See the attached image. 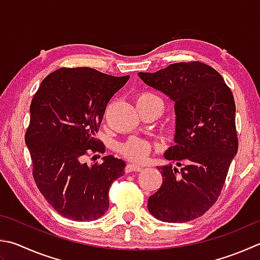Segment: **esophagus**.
Segmentation results:
<instances>
[{"label": "esophagus", "mask_w": 260, "mask_h": 260, "mask_svg": "<svg viewBox=\"0 0 260 260\" xmlns=\"http://www.w3.org/2000/svg\"><path fill=\"white\" fill-rule=\"evenodd\" d=\"M125 171H126L127 173H131V172H141V171H142V167L138 166V165H135V164L128 162V164L126 165Z\"/></svg>", "instance_id": "obj_1"}]
</instances>
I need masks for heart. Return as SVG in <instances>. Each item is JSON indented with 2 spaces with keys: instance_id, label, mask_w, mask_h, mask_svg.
<instances>
[{
  "instance_id": "obj_1",
  "label": "heart",
  "mask_w": 260,
  "mask_h": 260,
  "mask_svg": "<svg viewBox=\"0 0 260 260\" xmlns=\"http://www.w3.org/2000/svg\"><path fill=\"white\" fill-rule=\"evenodd\" d=\"M138 107H153V106H161L162 101L159 96L151 92H143L136 99ZM154 149V145L148 140L138 138V136H132L127 139L125 142L118 145V151L119 153L124 155L125 158L132 161L141 162L148 158L151 151Z\"/></svg>"
}]
</instances>
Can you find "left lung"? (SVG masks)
Masks as SVG:
<instances>
[{
	"label": "left lung",
	"mask_w": 260,
	"mask_h": 260,
	"mask_svg": "<svg viewBox=\"0 0 260 260\" xmlns=\"http://www.w3.org/2000/svg\"><path fill=\"white\" fill-rule=\"evenodd\" d=\"M139 76L175 101V143L165 158L181 167H158L162 184L149 197V211L167 223L196 219L218 199L239 148L233 93L218 72L200 61Z\"/></svg>",
	"instance_id": "left-lung-1"
}]
</instances>
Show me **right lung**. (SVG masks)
Segmentation results:
<instances>
[{
  "label": "right lung",
  "instance_id": "1",
  "mask_svg": "<svg viewBox=\"0 0 260 260\" xmlns=\"http://www.w3.org/2000/svg\"><path fill=\"white\" fill-rule=\"evenodd\" d=\"M128 79L88 67H62L43 79L32 98L25 134L32 177L66 218L94 220L109 208V188L124 175L126 164L107 155L89 167L84 157L106 152L95 134L108 102Z\"/></svg>",
  "mask_w": 260,
  "mask_h": 260
}]
</instances>
